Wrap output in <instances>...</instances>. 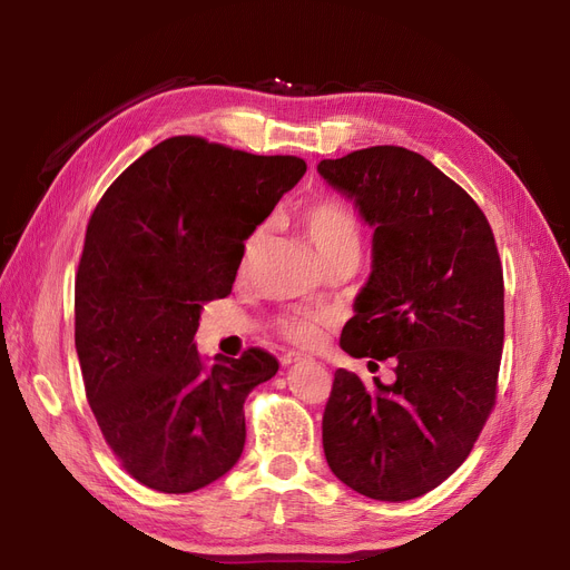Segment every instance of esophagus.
<instances>
[{
    "mask_svg": "<svg viewBox=\"0 0 570 570\" xmlns=\"http://www.w3.org/2000/svg\"><path fill=\"white\" fill-rule=\"evenodd\" d=\"M297 361H304V356H302V354H295V352H287V354H283V356H281V364H283V366L297 364Z\"/></svg>",
    "mask_w": 570,
    "mask_h": 570,
    "instance_id": "1",
    "label": "esophagus"
}]
</instances>
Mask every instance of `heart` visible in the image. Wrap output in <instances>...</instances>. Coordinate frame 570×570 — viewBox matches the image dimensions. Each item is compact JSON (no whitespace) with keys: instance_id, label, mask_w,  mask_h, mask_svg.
<instances>
[{"instance_id":"1","label":"heart","mask_w":570,"mask_h":570,"mask_svg":"<svg viewBox=\"0 0 570 570\" xmlns=\"http://www.w3.org/2000/svg\"><path fill=\"white\" fill-rule=\"evenodd\" d=\"M299 220L323 258H331L342 249H361V237H364L361 220L350 206L340 199L321 197V199L308 202L299 214ZM264 239H266V228H256L247 237L245 249H243L245 273L254 266L258 254H262ZM327 323H331V318L318 312H306V308H297V312H287L275 318L278 333L287 342L306 350L318 347L323 342Z\"/></svg>"}]
</instances>
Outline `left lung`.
<instances>
[{"label":"left lung","mask_w":570,"mask_h":570,"mask_svg":"<svg viewBox=\"0 0 570 570\" xmlns=\"http://www.w3.org/2000/svg\"><path fill=\"white\" fill-rule=\"evenodd\" d=\"M318 174L375 226L373 273L340 347L392 361L394 383L335 371L323 411L331 471L381 502L416 499L471 454L497 402L504 273L473 197L421 154L377 145Z\"/></svg>","instance_id":"obj_1"}]
</instances>
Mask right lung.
I'll return each mask as SVG.
<instances>
[{
    "instance_id": "right-lung-1",
    "label": "right lung",
    "mask_w": 570,
    "mask_h": 570,
    "mask_svg": "<svg viewBox=\"0 0 570 570\" xmlns=\"http://www.w3.org/2000/svg\"><path fill=\"white\" fill-rule=\"evenodd\" d=\"M304 170L299 157L176 135L95 206L76 273V352L105 442L149 490L195 492L243 454L245 400L278 358L249 347L209 361L193 340L202 306L230 295L245 239Z\"/></svg>"
}]
</instances>
